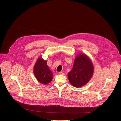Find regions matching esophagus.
Masks as SVG:
<instances>
[{
	"label": "esophagus",
	"mask_w": 121,
	"mask_h": 121,
	"mask_svg": "<svg viewBox=\"0 0 121 121\" xmlns=\"http://www.w3.org/2000/svg\"><path fill=\"white\" fill-rule=\"evenodd\" d=\"M58 74H60V75H64V73H63V72H59Z\"/></svg>",
	"instance_id": "obj_1"
}]
</instances>
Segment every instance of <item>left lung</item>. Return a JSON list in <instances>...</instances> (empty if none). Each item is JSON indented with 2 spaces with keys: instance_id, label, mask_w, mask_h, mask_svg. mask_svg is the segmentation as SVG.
Here are the masks:
<instances>
[{
  "instance_id": "obj_1",
  "label": "left lung",
  "mask_w": 121,
  "mask_h": 121,
  "mask_svg": "<svg viewBox=\"0 0 121 121\" xmlns=\"http://www.w3.org/2000/svg\"><path fill=\"white\" fill-rule=\"evenodd\" d=\"M94 71L93 63L87 55L80 53L75 58L73 67L68 74V79L74 87L86 85L92 77Z\"/></svg>"
}]
</instances>
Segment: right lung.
<instances>
[{"label": "right lung", "instance_id": "add662e5", "mask_svg": "<svg viewBox=\"0 0 121 121\" xmlns=\"http://www.w3.org/2000/svg\"><path fill=\"white\" fill-rule=\"evenodd\" d=\"M33 72L37 80L44 85L49 83L53 78V73L47 65V61L44 60L42 57L37 60Z\"/></svg>", "mask_w": 121, "mask_h": 121}]
</instances>
